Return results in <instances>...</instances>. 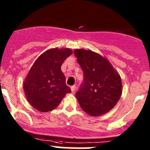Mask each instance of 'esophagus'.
Segmentation results:
<instances>
[{
  "label": "esophagus",
  "instance_id": "obj_1",
  "mask_svg": "<svg viewBox=\"0 0 150 150\" xmlns=\"http://www.w3.org/2000/svg\"><path fill=\"white\" fill-rule=\"evenodd\" d=\"M71 91H72V93H74V92H75V91H76V86H71Z\"/></svg>",
  "mask_w": 150,
  "mask_h": 150
}]
</instances>
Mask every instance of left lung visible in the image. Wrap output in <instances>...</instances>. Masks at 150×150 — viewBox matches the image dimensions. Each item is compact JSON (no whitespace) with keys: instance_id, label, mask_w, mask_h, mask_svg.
Here are the masks:
<instances>
[{"instance_id":"left-lung-1","label":"left lung","mask_w":150,"mask_h":150,"mask_svg":"<svg viewBox=\"0 0 150 150\" xmlns=\"http://www.w3.org/2000/svg\"><path fill=\"white\" fill-rule=\"evenodd\" d=\"M84 79L76 97L81 108L91 116H100L115 107L122 94L120 74L108 59L90 50H74Z\"/></svg>"}]
</instances>
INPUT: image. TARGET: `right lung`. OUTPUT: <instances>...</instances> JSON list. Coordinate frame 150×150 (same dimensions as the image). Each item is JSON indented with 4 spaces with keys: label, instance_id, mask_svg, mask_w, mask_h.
Returning a JSON list of instances; mask_svg holds the SVG:
<instances>
[{
    "label": "right lung",
    "instance_id": "1",
    "mask_svg": "<svg viewBox=\"0 0 150 150\" xmlns=\"http://www.w3.org/2000/svg\"><path fill=\"white\" fill-rule=\"evenodd\" d=\"M73 53L69 48H52L38 56L24 82L27 101L39 112L52 111L61 103L71 88L61 71L63 62Z\"/></svg>",
    "mask_w": 150,
    "mask_h": 150
}]
</instances>
